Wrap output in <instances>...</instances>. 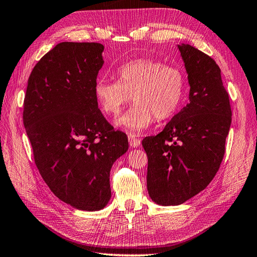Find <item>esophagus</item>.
Instances as JSON below:
<instances>
[{
  "label": "esophagus",
  "mask_w": 257,
  "mask_h": 257,
  "mask_svg": "<svg viewBox=\"0 0 257 257\" xmlns=\"http://www.w3.org/2000/svg\"><path fill=\"white\" fill-rule=\"evenodd\" d=\"M128 141L131 148H138V146L141 144V141L139 140L136 135H133V134L128 135Z\"/></svg>",
  "instance_id": "obj_1"
}]
</instances>
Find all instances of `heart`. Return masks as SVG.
Segmentation results:
<instances>
[{
  "label": "heart",
  "instance_id": "obj_1",
  "mask_svg": "<svg viewBox=\"0 0 257 257\" xmlns=\"http://www.w3.org/2000/svg\"><path fill=\"white\" fill-rule=\"evenodd\" d=\"M117 83L98 79L93 92L101 111L115 116L129 103L135 105L115 120V126L130 133L146 129L154 119L166 120L180 108L185 78L180 69L154 59H136L116 72Z\"/></svg>",
  "mask_w": 257,
  "mask_h": 257
}]
</instances>
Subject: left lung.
<instances>
[{
    "label": "left lung",
    "instance_id": "8db88e82",
    "mask_svg": "<svg viewBox=\"0 0 257 257\" xmlns=\"http://www.w3.org/2000/svg\"><path fill=\"white\" fill-rule=\"evenodd\" d=\"M177 46L187 73L189 102L160 134L142 141L149 158V195L160 206H179L209 185L223 160L231 123L221 69L188 44Z\"/></svg>",
    "mask_w": 257,
    "mask_h": 257
}]
</instances>
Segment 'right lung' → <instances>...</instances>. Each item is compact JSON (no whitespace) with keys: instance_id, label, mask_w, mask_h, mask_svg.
Returning <instances> with one entry per match:
<instances>
[{"instance_id":"right-lung-1","label":"right lung","mask_w":257,"mask_h":257,"mask_svg":"<svg viewBox=\"0 0 257 257\" xmlns=\"http://www.w3.org/2000/svg\"><path fill=\"white\" fill-rule=\"evenodd\" d=\"M103 50L100 43L58 44L32 70L24 104L43 180L60 200L83 211L108 203L111 168L128 151L126 134L107 122L94 97Z\"/></svg>"}]
</instances>
